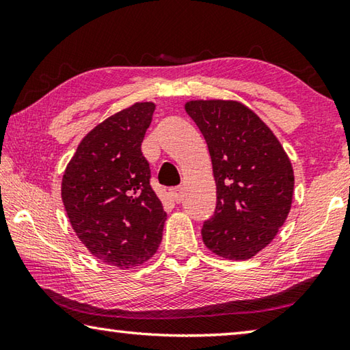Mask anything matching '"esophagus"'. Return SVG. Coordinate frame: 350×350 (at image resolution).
Wrapping results in <instances>:
<instances>
[{
  "instance_id": "obj_1",
  "label": "esophagus",
  "mask_w": 350,
  "mask_h": 350,
  "mask_svg": "<svg viewBox=\"0 0 350 350\" xmlns=\"http://www.w3.org/2000/svg\"><path fill=\"white\" fill-rule=\"evenodd\" d=\"M170 193H171V196H173V199L176 200L177 204L182 202V199H183V188H182V187H174V188H171V189H170Z\"/></svg>"
}]
</instances>
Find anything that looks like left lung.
Listing matches in <instances>:
<instances>
[{"instance_id":"8db88e82","label":"left lung","mask_w":350,"mask_h":350,"mask_svg":"<svg viewBox=\"0 0 350 350\" xmlns=\"http://www.w3.org/2000/svg\"><path fill=\"white\" fill-rule=\"evenodd\" d=\"M208 145L215 215L202 239L225 259H250L275 238L293 198V170L280 140L247 106L224 100L185 105Z\"/></svg>"}]
</instances>
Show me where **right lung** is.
I'll use <instances>...</instances> for the list:
<instances>
[{"label": "right lung", "mask_w": 350, "mask_h": 350, "mask_svg": "<svg viewBox=\"0 0 350 350\" xmlns=\"http://www.w3.org/2000/svg\"><path fill=\"white\" fill-rule=\"evenodd\" d=\"M154 103L106 118L80 142L62 182V199L79 239L120 269L144 264L162 241L167 213L151 187L142 142Z\"/></svg>", "instance_id": "1"}]
</instances>
